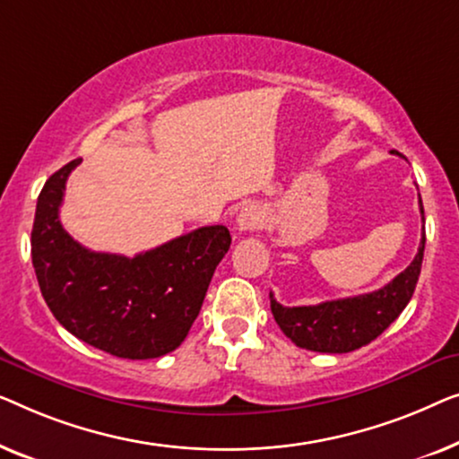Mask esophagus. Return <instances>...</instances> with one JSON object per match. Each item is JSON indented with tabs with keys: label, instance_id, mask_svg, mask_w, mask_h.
I'll use <instances>...</instances> for the list:
<instances>
[{
	"label": "esophagus",
	"instance_id": "34e87169",
	"mask_svg": "<svg viewBox=\"0 0 459 459\" xmlns=\"http://www.w3.org/2000/svg\"><path fill=\"white\" fill-rule=\"evenodd\" d=\"M262 222H264L262 205L255 204V202L245 204L243 208H241V212H238V216H237V229L241 230V232L260 229Z\"/></svg>",
	"mask_w": 459,
	"mask_h": 459
}]
</instances>
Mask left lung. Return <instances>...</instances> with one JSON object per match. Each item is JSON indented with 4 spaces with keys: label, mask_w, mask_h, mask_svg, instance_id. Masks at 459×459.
<instances>
[{
    "label": "left lung",
    "mask_w": 459,
    "mask_h": 459,
    "mask_svg": "<svg viewBox=\"0 0 459 459\" xmlns=\"http://www.w3.org/2000/svg\"><path fill=\"white\" fill-rule=\"evenodd\" d=\"M420 214L424 208L420 199ZM426 237L408 268L397 274L389 285L372 293L322 301L318 306L287 307L270 293V309L281 331L297 347L320 353H350L378 337L408 306L420 276Z\"/></svg>",
    "instance_id": "left-lung-1"
}]
</instances>
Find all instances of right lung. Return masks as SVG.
Masks as SVG:
<instances>
[{
    "mask_svg": "<svg viewBox=\"0 0 459 459\" xmlns=\"http://www.w3.org/2000/svg\"><path fill=\"white\" fill-rule=\"evenodd\" d=\"M79 164L51 174L37 199L30 255L43 299L68 333L101 351L166 356L189 334L230 232L202 227L134 257L82 247L60 222L68 174Z\"/></svg>",
    "mask_w": 459,
    "mask_h": 459,
    "instance_id": "right-lung-1",
    "label": "right lung"
}]
</instances>
